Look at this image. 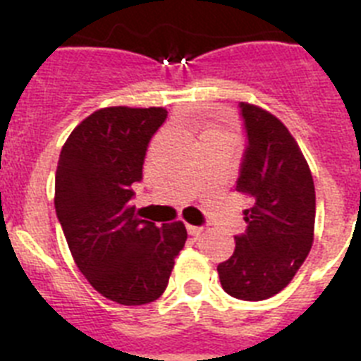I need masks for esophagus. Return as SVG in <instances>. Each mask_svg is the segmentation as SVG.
I'll list each match as a JSON object with an SVG mask.
<instances>
[{"label": "esophagus", "instance_id": "obj_1", "mask_svg": "<svg viewBox=\"0 0 361 361\" xmlns=\"http://www.w3.org/2000/svg\"><path fill=\"white\" fill-rule=\"evenodd\" d=\"M186 229H188V233H190V235H193V237H199L200 233L204 231L202 226H190V224H188Z\"/></svg>", "mask_w": 361, "mask_h": 361}]
</instances>
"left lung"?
Wrapping results in <instances>:
<instances>
[{"label":"left lung","mask_w":361,"mask_h":361,"mask_svg":"<svg viewBox=\"0 0 361 361\" xmlns=\"http://www.w3.org/2000/svg\"><path fill=\"white\" fill-rule=\"evenodd\" d=\"M245 146L237 191L251 199L247 228L219 264L228 295L258 302L282 291L304 264L314 237V183L298 142L273 114L240 103Z\"/></svg>","instance_id":"obj_1"}]
</instances>
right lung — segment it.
<instances>
[{
	"instance_id": "right-lung-1",
	"label": "right lung",
	"mask_w": 361,
	"mask_h": 361,
	"mask_svg": "<svg viewBox=\"0 0 361 361\" xmlns=\"http://www.w3.org/2000/svg\"><path fill=\"white\" fill-rule=\"evenodd\" d=\"M166 117L155 106L101 108L73 128L57 162L54 204L70 253L95 291L123 305L164 293L188 238L183 222L157 228L132 206V184Z\"/></svg>"
}]
</instances>
